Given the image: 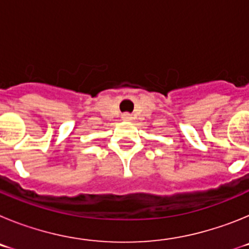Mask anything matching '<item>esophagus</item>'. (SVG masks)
I'll return each instance as SVG.
<instances>
[{"label": "esophagus", "instance_id": "esophagus-1", "mask_svg": "<svg viewBox=\"0 0 249 249\" xmlns=\"http://www.w3.org/2000/svg\"><path fill=\"white\" fill-rule=\"evenodd\" d=\"M122 118L123 120H126V121H129V120H132V116L129 113H124L122 116Z\"/></svg>", "mask_w": 249, "mask_h": 249}]
</instances>
